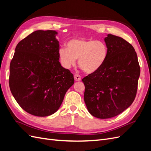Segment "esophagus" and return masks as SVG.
Returning a JSON list of instances; mask_svg holds the SVG:
<instances>
[{"instance_id":"esophagus-1","label":"esophagus","mask_w":151,"mask_h":151,"mask_svg":"<svg viewBox=\"0 0 151 151\" xmlns=\"http://www.w3.org/2000/svg\"><path fill=\"white\" fill-rule=\"evenodd\" d=\"M74 77V80L76 81H79L81 80V76L79 74H75Z\"/></svg>"}]
</instances>
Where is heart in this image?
Listing matches in <instances>:
<instances>
[{
  "instance_id": "obj_1",
  "label": "heart",
  "mask_w": 151,
  "mask_h": 151,
  "mask_svg": "<svg viewBox=\"0 0 151 151\" xmlns=\"http://www.w3.org/2000/svg\"><path fill=\"white\" fill-rule=\"evenodd\" d=\"M108 54L106 44L101 41L86 38H74L61 47L58 55L62 65L69 68L78 58L79 66L88 74L98 70L105 61Z\"/></svg>"
}]
</instances>
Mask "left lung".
Returning a JSON list of instances; mask_svg holds the SVG:
<instances>
[{
    "label": "left lung",
    "instance_id": "obj_1",
    "mask_svg": "<svg viewBox=\"0 0 151 151\" xmlns=\"http://www.w3.org/2000/svg\"><path fill=\"white\" fill-rule=\"evenodd\" d=\"M104 42L106 60L98 70L83 79L87 108L101 119L117 116L132 104L140 73L137 55L130 43L109 34Z\"/></svg>",
    "mask_w": 151,
    "mask_h": 151
}]
</instances>
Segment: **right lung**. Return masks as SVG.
<instances>
[{"mask_svg": "<svg viewBox=\"0 0 151 151\" xmlns=\"http://www.w3.org/2000/svg\"><path fill=\"white\" fill-rule=\"evenodd\" d=\"M57 32L38 30L18 43L10 63L9 83L18 104L28 113L47 116L55 113L73 74L59 62Z\"/></svg>", "mask_w": 151, "mask_h": 151, "instance_id": "add662e5", "label": "right lung"}]
</instances>
